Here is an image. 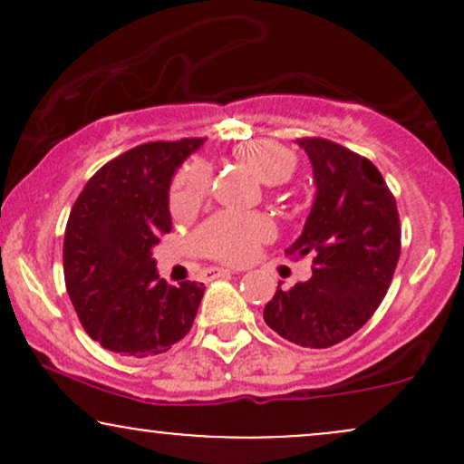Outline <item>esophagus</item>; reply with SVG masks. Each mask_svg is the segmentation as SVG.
<instances>
[{"label": "esophagus", "mask_w": 464, "mask_h": 464, "mask_svg": "<svg viewBox=\"0 0 464 464\" xmlns=\"http://www.w3.org/2000/svg\"><path fill=\"white\" fill-rule=\"evenodd\" d=\"M228 275H236V270L218 268V266H214V268L207 270V276H209V279H218V276H228Z\"/></svg>", "instance_id": "obj_1"}]
</instances>
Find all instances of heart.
Listing matches in <instances>:
<instances>
[{"mask_svg":"<svg viewBox=\"0 0 464 464\" xmlns=\"http://www.w3.org/2000/svg\"><path fill=\"white\" fill-rule=\"evenodd\" d=\"M236 159L264 185H279L290 179L295 157L270 141H246L233 150ZM209 191V169L205 163H189L174 185L172 211L177 216L196 209ZM273 236V225L264 216L218 214L196 231V248L222 262L239 264L255 255L259 244Z\"/></svg>","mask_w":464,"mask_h":464,"instance_id":"obj_1","label":"heart"}]
</instances>
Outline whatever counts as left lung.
Returning a JSON list of instances; mask_svg holds the SVG:
<instances>
[{
	"mask_svg": "<svg viewBox=\"0 0 464 464\" xmlns=\"http://www.w3.org/2000/svg\"><path fill=\"white\" fill-rule=\"evenodd\" d=\"M312 163L314 202L285 255H314L312 276L276 287L264 321L281 338L327 349L353 335L384 301L401 250L397 202L369 159L318 140H296Z\"/></svg>",
	"mask_w": 464,
	"mask_h": 464,
	"instance_id": "8db88e82",
	"label": "left lung"
}]
</instances>
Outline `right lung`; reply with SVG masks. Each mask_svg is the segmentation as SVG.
<instances>
[{
    "instance_id": "right-lung-1",
    "label": "right lung",
    "mask_w": 464,
    "mask_h": 464,
    "mask_svg": "<svg viewBox=\"0 0 464 464\" xmlns=\"http://www.w3.org/2000/svg\"><path fill=\"white\" fill-rule=\"evenodd\" d=\"M205 140L150 141L100 168L69 214L63 246L67 295L95 343L148 358L191 329L205 285L159 279L152 250L172 231L169 185Z\"/></svg>"
}]
</instances>
